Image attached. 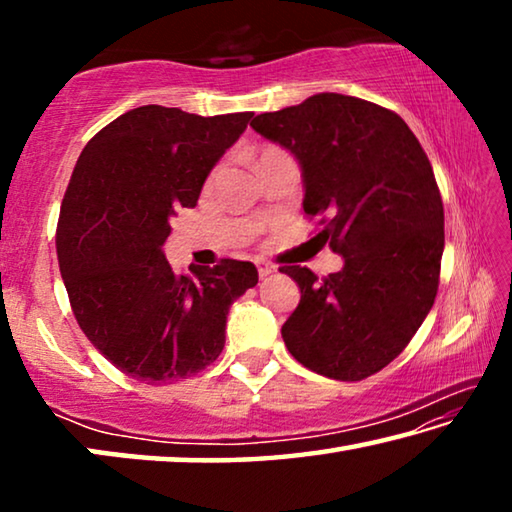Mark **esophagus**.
Instances as JSON below:
<instances>
[{"label":"esophagus","instance_id":"obj_1","mask_svg":"<svg viewBox=\"0 0 512 512\" xmlns=\"http://www.w3.org/2000/svg\"><path fill=\"white\" fill-rule=\"evenodd\" d=\"M273 271H275V266L266 264V262H257V273H259V277H266V275H271Z\"/></svg>","mask_w":512,"mask_h":512}]
</instances>
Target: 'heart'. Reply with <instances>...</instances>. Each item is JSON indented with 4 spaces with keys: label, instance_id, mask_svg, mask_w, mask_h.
Returning a JSON list of instances; mask_svg holds the SVG:
<instances>
[{
    "label": "heart",
    "instance_id": "b5f03b06",
    "mask_svg": "<svg viewBox=\"0 0 512 512\" xmlns=\"http://www.w3.org/2000/svg\"><path fill=\"white\" fill-rule=\"evenodd\" d=\"M275 155H282V151L275 149V146H264V149L259 151V155H257V167H259V164H262V162L275 158Z\"/></svg>",
    "mask_w": 512,
    "mask_h": 512
}]
</instances>
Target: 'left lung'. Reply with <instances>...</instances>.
<instances>
[{
	"label": "left lung",
	"mask_w": 512,
	"mask_h": 512,
	"mask_svg": "<svg viewBox=\"0 0 512 512\" xmlns=\"http://www.w3.org/2000/svg\"><path fill=\"white\" fill-rule=\"evenodd\" d=\"M250 126L296 155L307 216L343 268L282 266L300 302L282 339L302 366L361 381L400 354L438 293L445 214L427 153L397 112L323 92Z\"/></svg>",
	"instance_id": "1"
}]
</instances>
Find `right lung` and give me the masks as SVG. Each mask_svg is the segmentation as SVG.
<instances>
[{"label": "right lung", "mask_w": 512, "mask_h": 512, "mask_svg": "<svg viewBox=\"0 0 512 512\" xmlns=\"http://www.w3.org/2000/svg\"><path fill=\"white\" fill-rule=\"evenodd\" d=\"M253 112L201 117L142 106L85 144L60 205L56 253L69 305L90 343L144 384L201 372L225 345V318L257 284L239 259L176 273L169 219L194 207L207 173Z\"/></svg>", "instance_id": "obj_1"}]
</instances>
